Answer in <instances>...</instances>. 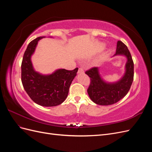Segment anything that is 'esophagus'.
Returning <instances> with one entry per match:
<instances>
[{"instance_id": "esophagus-1", "label": "esophagus", "mask_w": 152, "mask_h": 152, "mask_svg": "<svg viewBox=\"0 0 152 152\" xmlns=\"http://www.w3.org/2000/svg\"><path fill=\"white\" fill-rule=\"evenodd\" d=\"M84 70H83V68H79V70H78V73H84Z\"/></svg>"}]
</instances>
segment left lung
I'll return each instance as SVG.
<instances>
[{
	"label": "left lung",
	"instance_id": "8db88e82",
	"mask_svg": "<svg viewBox=\"0 0 152 152\" xmlns=\"http://www.w3.org/2000/svg\"><path fill=\"white\" fill-rule=\"evenodd\" d=\"M123 55L127 58L126 72L118 81L113 83L103 80L98 67L91 68L86 72L91 79L87 89L89 98L94 103L99 105H110L118 102L129 91L134 79V63L127 47L122 41L118 40L116 53L114 56Z\"/></svg>",
	"mask_w": 152,
	"mask_h": 152
}]
</instances>
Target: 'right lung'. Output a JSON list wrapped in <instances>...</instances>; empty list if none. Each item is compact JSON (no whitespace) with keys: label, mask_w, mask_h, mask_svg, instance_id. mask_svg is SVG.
Instances as JSON below:
<instances>
[{"label":"right lung","mask_w":152,"mask_h":152,"mask_svg":"<svg viewBox=\"0 0 152 152\" xmlns=\"http://www.w3.org/2000/svg\"><path fill=\"white\" fill-rule=\"evenodd\" d=\"M44 37H37L27 46L21 63V82L26 93L35 103L43 107H55L66 99L78 68L73 70L58 69L50 75H42L35 72L31 56L38 41Z\"/></svg>","instance_id":"1"}]
</instances>
